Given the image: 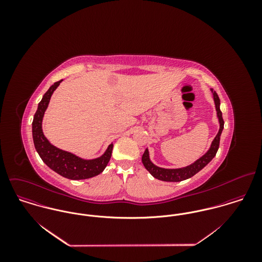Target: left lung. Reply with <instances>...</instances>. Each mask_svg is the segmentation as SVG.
Masks as SVG:
<instances>
[{"mask_svg":"<svg viewBox=\"0 0 262 262\" xmlns=\"http://www.w3.org/2000/svg\"><path fill=\"white\" fill-rule=\"evenodd\" d=\"M211 92L213 94V100L215 103V109L217 112V118H218V122H219V131L216 135V137L214 138V140L212 141L209 149L207 150V152L202 155L200 158H198L195 161H193L191 164L184 166V167H180V168H164V167H160L157 166L156 164H154L151 159H150L149 150L146 148L143 155H142V163L144 165V167L148 170L150 174L162 182H182L187 180L191 177H193L195 173H198L200 170H202L216 155L217 151L219 149V144H220V138H221V134L222 131L224 129V121L222 118V112L220 110V99L217 95V93L211 89Z\"/></svg>","mask_w":262,"mask_h":262,"instance_id":"8db88e82","label":"left lung"}]
</instances>
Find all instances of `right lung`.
Wrapping results in <instances>:
<instances>
[{
  "label": "right lung",
  "instance_id": "add662e5",
  "mask_svg": "<svg viewBox=\"0 0 262 262\" xmlns=\"http://www.w3.org/2000/svg\"><path fill=\"white\" fill-rule=\"evenodd\" d=\"M62 80L63 79L54 82L38 104L37 111L32 122L34 146L43 162L61 177L74 181L91 179L100 174L106 168L112 155L113 143L107 147L101 156L93 159H84L75 153L60 149L51 144L42 130L43 117L47 110L50 98Z\"/></svg>",
  "mask_w": 262,
  "mask_h": 262
}]
</instances>
